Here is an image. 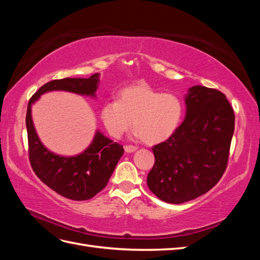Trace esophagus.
Instances as JSON below:
<instances>
[{"instance_id":"esophagus-1","label":"esophagus","mask_w":260,"mask_h":260,"mask_svg":"<svg viewBox=\"0 0 260 260\" xmlns=\"http://www.w3.org/2000/svg\"><path fill=\"white\" fill-rule=\"evenodd\" d=\"M124 151L127 153H133L135 151H137V146L133 145H125L124 146Z\"/></svg>"}]
</instances>
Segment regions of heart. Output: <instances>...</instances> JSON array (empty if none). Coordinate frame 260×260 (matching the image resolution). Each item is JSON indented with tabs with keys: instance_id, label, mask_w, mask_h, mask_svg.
<instances>
[{
	"instance_id": "b5f03b06",
	"label": "heart",
	"mask_w": 260,
	"mask_h": 260,
	"mask_svg": "<svg viewBox=\"0 0 260 260\" xmlns=\"http://www.w3.org/2000/svg\"><path fill=\"white\" fill-rule=\"evenodd\" d=\"M182 114L183 105L175 94L159 93L145 84L122 89L117 101L106 102L100 111L102 123L109 136L120 139L132 123L135 136L151 145L174 135Z\"/></svg>"
}]
</instances>
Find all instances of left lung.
Segmentation results:
<instances>
[{"instance_id": "8db88e82", "label": "left lung", "mask_w": 260, "mask_h": 260, "mask_svg": "<svg viewBox=\"0 0 260 260\" xmlns=\"http://www.w3.org/2000/svg\"><path fill=\"white\" fill-rule=\"evenodd\" d=\"M185 105L183 122L153 146L155 162L146 180L149 190L170 204L194 200L219 182L234 132L233 108L222 92L194 85Z\"/></svg>"}]
</instances>
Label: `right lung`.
<instances>
[{
  "mask_svg": "<svg viewBox=\"0 0 260 260\" xmlns=\"http://www.w3.org/2000/svg\"><path fill=\"white\" fill-rule=\"evenodd\" d=\"M99 74L90 78H65L42 85L29 100L26 115L28 153L35 174L53 191L73 201L92 199L106 186L117 162L123 154L122 145L113 142L96 131L90 146L76 156H59L49 151L39 139L31 117L32 105L43 93L68 91L80 95L95 96Z\"/></svg>",
  "mask_w": 260,
  "mask_h": 260,
  "instance_id": "add662e5",
  "label": "right lung"
}]
</instances>
